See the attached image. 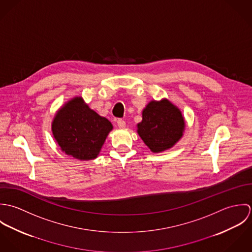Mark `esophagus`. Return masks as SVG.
I'll use <instances>...</instances> for the list:
<instances>
[{
  "label": "esophagus",
  "mask_w": 252,
  "mask_h": 252,
  "mask_svg": "<svg viewBox=\"0 0 252 252\" xmlns=\"http://www.w3.org/2000/svg\"><path fill=\"white\" fill-rule=\"evenodd\" d=\"M117 125L119 128H124L126 126V122L123 119L119 118V119H117Z\"/></svg>",
  "instance_id": "esophagus-1"
}]
</instances>
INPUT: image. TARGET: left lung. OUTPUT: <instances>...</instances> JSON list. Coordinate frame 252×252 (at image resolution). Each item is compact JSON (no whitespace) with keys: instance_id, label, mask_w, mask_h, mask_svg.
I'll return each instance as SVG.
<instances>
[{"instance_id":"1","label":"left lung","mask_w":252,"mask_h":252,"mask_svg":"<svg viewBox=\"0 0 252 252\" xmlns=\"http://www.w3.org/2000/svg\"><path fill=\"white\" fill-rule=\"evenodd\" d=\"M184 119L180 109L168 100L152 101L143 110L138 133L152 152L171 148L182 136Z\"/></svg>"}]
</instances>
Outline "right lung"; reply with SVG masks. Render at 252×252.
<instances>
[{"label": "right lung", "mask_w": 252, "mask_h": 252, "mask_svg": "<svg viewBox=\"0 0 252 252\" xmlns=\"http://www.w3.org/2000/svg\"><path fill=\"white\" fill-rule=\"evenodd\" d=\"M111 130L108 119L89 108L80 97L61 108L52 122L53 136L61 149L79 160L95 159Z\"/></svg>", "instance_id": "obj_1"}]
</instances>
